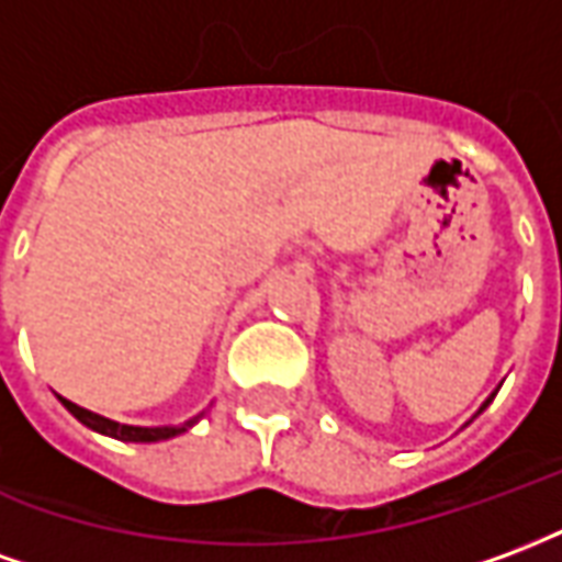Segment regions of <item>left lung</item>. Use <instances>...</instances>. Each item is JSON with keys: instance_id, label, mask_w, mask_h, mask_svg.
<instances>
[{"instance_id": "8db88e82", "label": "left lung", "mask_w": 562, "mask_h": 562, "mask_svg": "<svg viewBox=\"0 0 562 562\" xmlns=\"http://www.w3.org/2000/svg\"><path fill=\"white\" fill-rule=\"evenodd\" d=\"M496 391H499V389H496ZM496 391H494V394H491V397H487V401L482 403V406H479V413H475V415H482L484 409H487V406H491V401H494V397H496ZM475 415H472V418H475ZM472 418H470V422H472ZM470 422H467V424H470ZM467 424H463V427H467Z\"/></svg>"}]
</instances>
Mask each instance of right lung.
Wrapping results in <instances>:
<instances>
[{
  "label": "right lung",
  "mask_w": 562,
  "mask_h": 562,
  "mask_svg": "<svg viewBox=\"0 0 562 562\" xmlns=\"http://www.w3.org/2000/svg\"><path fill=\"white\" fill-rule=\"evenodd\" d=\"M63 401V406H66L68 413L75 415L80 424H87L90 430H95V434L102 436H111V439H120V442H161V439H173V436L186 434L189 427H195L198 418L201 415H195V418H189V422L183 424H165V427H138V424H120L114 422V418H104V415L99 413H90V409H83V406H78V403L66 401V397H59Z\"/></svg>",
  "instance_id": "obj_1"
}]
</instances>
